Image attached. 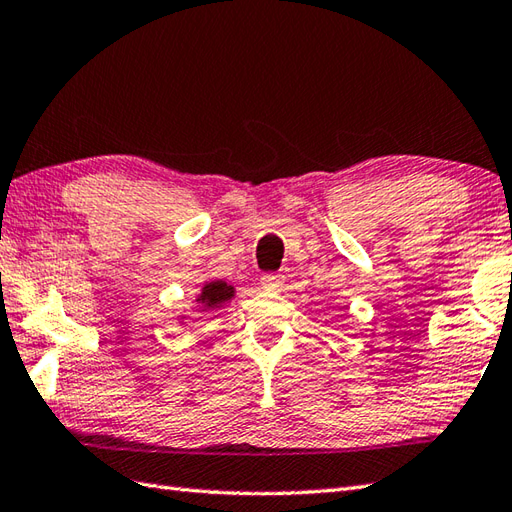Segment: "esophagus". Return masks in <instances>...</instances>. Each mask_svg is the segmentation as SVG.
<instances>
[{
	"label": "esophagus",
	"mask_w": 512,
	"mask_h": 512,
	"mask_svg": "<svg viewBox=\"0 0 512 512\" xmlns=\"http://www.w3.org/2000/svg\"><path fill=\"white\" fill-rule=\"evenodd\" d=\"M262 288L268 292H277L284 288V275L279 273H266L262 275Z\"/></svg>",
	"instance_id": "1"
}]
</instances>
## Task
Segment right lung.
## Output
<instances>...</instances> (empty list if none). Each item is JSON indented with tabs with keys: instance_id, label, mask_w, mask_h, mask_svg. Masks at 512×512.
Segmentation results:
<instances>
[{
	"instance_id": "obj_1",
	"label": "right lung",
	"mask_w": 512,
	"mask_h": 512,
	"mask_svg": "<svg viewBox=\"0 0 512 512\" xmlns=\"http://www.w3.org/2000/svg\"><path fill=\"white\" fill-rule=\"evenodd\" d=\"M233 297H235V288L228 286L226 281H209V284H204L202 292L195 301L200 303L202 310H217Z\"/></svg>"
}]
</instances>
